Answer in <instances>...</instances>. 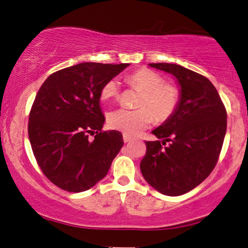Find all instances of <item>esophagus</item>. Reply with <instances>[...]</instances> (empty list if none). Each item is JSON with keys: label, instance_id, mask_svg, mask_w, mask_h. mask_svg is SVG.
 <instances>
[{"label": "esophagus", "instance_id": "1", "mask_svg": "<svg viewBox=\"0 0 248 248\" xmlns=\"http://www.w3.org/2000/svg\"><path fill=\"white\" fill-rule=\"evenodd\" d=\"M123 140H124V142H129V141L132 140V137H129L128 135H125V134H124V135H123Z\"/></svg>", "mask_w": 248, "mask_h": 248}]
</instances>
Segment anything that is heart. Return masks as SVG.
I'll return each mask as SVG.
<instances>
[{
	"instance_id": "b5f03b06",
	"label": "heart",
	"mask_w": 248,
	"mask_h": 248,
	"mask_svg": "<svg viewBox=\"0 0 248 248\" xmlns=\"http://www.w3.org/2000/svg\"><path fill=\"white\" fill-rule=\"evenodd\" d=\"M127 82L144 93L140 101V107L147 108L137 110L120 108L110 112L108 115V124L111 128L124 133L125 135L135 136L154 123V114L157 120L164 121L175 111L180 101L179 90L175 86L164 84V78L160 74L151 69L142 68L131 74L127 77ZM120 93V81L113 78L102 87L101 99L119 98Z\"/></svg>"
}]
</instances>
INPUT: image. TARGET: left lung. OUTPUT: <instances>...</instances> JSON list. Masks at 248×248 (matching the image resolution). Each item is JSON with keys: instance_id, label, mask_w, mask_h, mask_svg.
<instances>
[{"instance_id": "obj_1", "label": "left lung", "mask_w": 248, "mask_h": 248, "mask_svg": "<svg viewBox=\"0 0 248 248\" xmlns=\"http://www.w3.org/2000/svg\"><path fill=\"white\" fill-rule=\"evenodd\" d=\"M149 65L176 78L180 101L173 114L153 131L162 142L146 141L140 171L159 193L180 196L198 186L215 169L227 132V110L205 76L177 64ZM167 142L170 144L163 147Z\"/></svg>"}]
</instances>
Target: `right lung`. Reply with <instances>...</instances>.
Returning a JSON list of instances; mask_svg holds the SVG:
<instances>
[{
	"mask_svg": "<svg viewBox=\"0 0 248 248\" xmlns=\"http://www.w3.org/2000/svg\"><path fill=\"white\" fill-rule=\"evenodd\" d=\"M128 65L80 63L51 74L39 89L29 140L43 174L58 187L85 192L107 175L124 141L120 132L102 131L101 89Z\"/></svg>",
	"mask_w": 248,
	"mask_h": 248,
	"instance_id": "right-lung-1",
	"label": "right lung"
}]
</instances>
